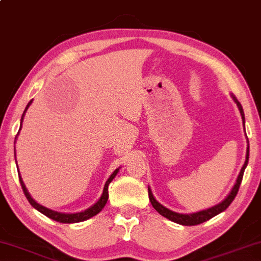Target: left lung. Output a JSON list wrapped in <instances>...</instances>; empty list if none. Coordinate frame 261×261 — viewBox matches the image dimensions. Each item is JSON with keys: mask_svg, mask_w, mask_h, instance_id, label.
<instances>
[{"mask_svg": "<svg viewBox=\"0 0 261 261\" xmlns=\"http://www.w3.org/2000/svg\"><path fill=\"white\" fill-rule=\"evenodd\" d=\"M230 95H231L232 100H234L235 103L239 107V111H240V113H241V117H242V121H244V125H245V113H244V110H242L241 103L239 102V100L235 98L234 94H230ZM248 158H249V144H248V147H247V151H246V161L244 163V166H242L241 171H240V173H239L238 179H236L234 186H232V189L230 190V192L228 193V196L225 197L224 199L221 201V203L216 204V205H215V206H211V207H209V209L198 211V213H193V214H179V213H175V211H172V210L167 209L166 206H163L162 204H160L159 201L155 199V197H154V194H152V192H151L150 187H148L149 199H150L151 205L154 206V209L158 211L160 215H162L163 217L168 218L169 221L175 222V223L181 224V225H197V224L203 223V222H205V221H209L210 218L215 217V216H216V215L221 214L222 211H224L225 209H227V207L231 204V201L234 200V198L236 197V194H238L239 187H240V185H241L242 176H244V172H245L246 167H247V165H248Z\"/></svg>", "mask_w": 261, "mask_h": 261, "instance_id": "8db88e82", "label": "left lung"}]
</instances>
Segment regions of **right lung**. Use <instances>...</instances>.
<instances>
[{
	"mask_svg": "<svg viewBox=\"0 0 261 261\" xmlns=\"http://www.w3.org/2000/svg\"><path fill=\"white\" fill-rule=\"evenodd\" d=\"M32 101H33V100H31V101L27 103L26 109H25V111H23L22 117H21V121H20V130H21L22 120H23V117H25L26 111L29 110V107L31 106V103H32ZM20 130H19V133H20ZM19 133H17V135H19ZM17 135H16L15 140L17 138ZM14 143H15V142H14ZM14 151H15V150H14ZM16 166H17V163H16ZM119 169H120V167H118L116 171H114L112 174L110 175V178L107 179L105 186H103L101 197L99 198L96 203L93 204V205L90 206V207H88V209H86V210H83V211H80V213H74V214L58 213V211L51 210V209H48V207H45L43 205H40L39 203H37V201L34 200L32 197H31L29 190L26 189V185H25V182H23V180L21 178L20 171H17V172H19L20 184H21L23 192H25V196H26L27 199H29L30 204L34 207V209H37L38 211H39V213L45 215V216L48 217V218H51V220L60 222V223H79V222H83V221H86V220H89L90 217H93V216H95V215H98L100 211L103 209V206L106 205L107 200H109V185L111 184V181H112V180L116 178V175L118 174V172H119Z\"/></svg>",
	"mask_w": 261,
	"mask_h": 261,
	"instance_id": "add662e5",
	"label": "right lung"
}]
</instances>
